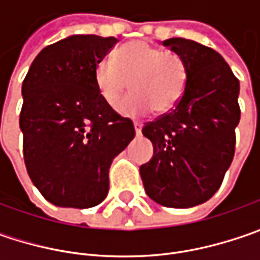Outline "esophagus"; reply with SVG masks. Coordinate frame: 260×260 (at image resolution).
I'll list each match as a JSON object with an SVG mask.
<instances>
[{
	"label": "esophagus",
	"instance_id": "esophagus-1",
	"mask_svg": "<svg viewBox=\"0 0 260 260\" xmlns=\"http://www.w3.org/2000/svg\"><path fill=\"white\" fill-rule=\"evenodd\" d=\"M142 128H143V124L142 123H139V121H136L135 123V130H136V135H142Z\"/></svg>",
	"mask_w": 260,
	"mask_h": 260
}]
</instances>
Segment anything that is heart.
Segmentation results:
<instances>
[{
	"label": "heart",
	"mask_w": 260,
	"mask_h": 260,
	"mask_svg": "<svg viewBox=\"0 0 260 260\" xmlns=\"http://www.w3.org/2000/svg\"><path fill=\"white\" fill-rule=\"evenodd\" d=\"M95 85L107 104L114 107L125 89V96L117 110L125 117H142L152 108L156 113H171L179 104L188 81L184 57L175 52L136 40L114 56V60H101L95 66Z\"/></svg>",
	"instance_id": "1"
}]
</instances>
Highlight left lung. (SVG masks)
Here are the masks:
<instances>
[{
	"instance_id": "obj_1",
	"label": "left lung",
	"mask_w": 260,
	"mask_h": 260,
	"mask_svg": "<svg viewBox=\"0 0 260 260\" xmlns=\"http://www.w3.org/2000/svg\"><path fill=\"white\" fill-rule=\"evenodd\" d=\"M162 45L184 57L188 81L179 104L142 128L153 156L140 176L155 203L189 208L217 192L233 160L240 84L213 49L182 37Z\"/></svg>"
}]
</instances>
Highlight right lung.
I'll return each mask as SVG.
<instances>
[{
    "label": "right lung",
    "mask_w": 260,
    "mask_h": 260,
    "mask_svg": "<svg viewBox=\"0 0 260 260\" xmlns=\"http://www.w3.org/2000/svg\"><path fill=\"white\" fill-rule=\"evenodd\" d=\"M117 42L68 36L36 56L23 81L25 168L40 194L57 207L103 203L113 159L135 139L132 120L117 114L95 85V66Z\"/></svg>",
    "instance_id": "right-lung-1"
}]
</instances>
